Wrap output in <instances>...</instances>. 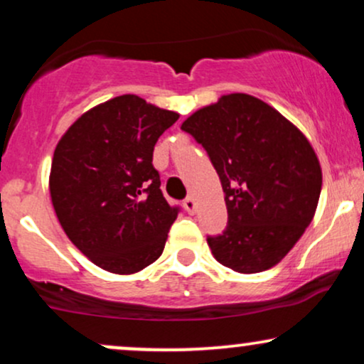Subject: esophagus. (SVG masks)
Returning <instances> with one entry per match:
<instances>
[{"instance_id":"esophagus-1","label":"esophagus","mask_w":364,"mask_h":364,"mask_svg":"<svg viewBox=\"0 0 364 364\" xmlns=\"http://www.w3.org/2000/svg\"><path fill=\"white\" fill-rule=\"evenodd\" d=\"M183 205H185L188 213H195L196 212V201H195L193 196H188V198H185Z\"/></svg>"}]
</instances>
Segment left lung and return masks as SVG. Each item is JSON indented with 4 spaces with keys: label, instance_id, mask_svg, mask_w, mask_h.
<instances>
[{
    "label": "left lung",
    "instance_id": "obj_1",
    "mask_svg": "<svg viewBox=\"0 0 364 364\" xmlns=\"http://www.w3.org/2000/svg\"><path fill=\"white\" fill-rule=\"evenodd\" d=\"M220 178L229 220L208 235L213 257L237 273L273 268L312 222L322 171L304 134L251 95H225L183 122Z\"/></svg>",
    "mask_w": 364,
    "mask_h": 364
}]
</instances>
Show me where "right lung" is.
Masks as SVG:
<instances>
[{
  "label": "right lung",
  "mask_w": 364,
  "mask_h": 364,
  "mask_svg": "<svg viewBox=\"0 0 364 364\" xmlns=\"http://www.w3.org/2000/svg\"><path fill=\"white\" fill-rule=\"evenodd\" d=\"M179 118L135 95L91 108L57 144L50 198L71 242L100 268L132 274L164 251L179 207L152 166L157 139Z\"/></svg>",
  "instance_id": "1"
}]
</instances>
